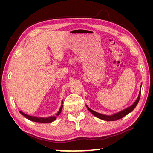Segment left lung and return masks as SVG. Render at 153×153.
<instances>
[{
    "instance_id": "8db88e82",
    "label": "left lung",
    "mask_w": 153,
    "mask_h": 153,
    "mask_svg": "<svg viewBox=\"0 0 153 153\" xmlns=\"http://www.w3.org/2000/svg\"><path fill=\"white\" fill-rule=\"evenodd\" d=\"M141 87H142V84L140 85V92H139V94H138V98L135 102H134V103L133 105H131L130 106H129V107L124 109L123 110L120 111V112H119L116 114H114L111 115H106L101 114L96 112H95V111L91 110L89 107H88V106L86 105L87 108L88 110H89V112L93 114L94 116H96V117H98L100 119H102V120H104V121H116V120H117V119L124 117L125 115H126L129 113L132 112L133 109L136 107V106L137 105L138 101H139V100H140V94H141Z\"/></svg>"
}]
</instances>
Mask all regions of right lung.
Returning a JSON list of instances; mask_svg holds the SVG:
<instances>
[{"instance_id":"add662e5","label":"right lung","mask_w":153,"mask_h":153,"mask_svg":"<svg viewBox=\"0 0 153 153\" xmlns=\"http://www.w3.org/2000/svg\"><path fill=\"white\" fill-rule=\"evenodd\" d=\"M63 104V101H62V105L61 108H60L59 112H57V114H56L57 115H59L60 114H61V111H62V105ZM20 112L22 115H24V116L28 119L29 120L31 121H34V122H37V123H52L53 121H54L55 119H56V117L55 116H50V117H35V116H30V115H27L24 112H22V111H20Z\"/></svg>"}]
</instances>
